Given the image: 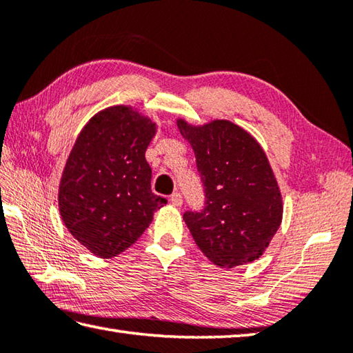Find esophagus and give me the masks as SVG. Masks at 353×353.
<instances>
[{
    "mask_svg": "<svg viewBox=\"0 0 353 353\" xmlns=\"http://www.w3.org/2000/svg\"><path fill=\"white\" fill-rule=\"evenodd\" d=\"M170 203L174 205H181L183 204V196L181 194H178V192H175V194L170 195Z\"/></svg>",
    "mask_w": 353,
    "mask_h": 353,
    "instance_id": "esophagus-1",
    "label": "esophagus"
}]
</instances>
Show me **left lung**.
I'll use <instances>...</instances> for the list:
<instances>
[{
  "label": "left lung",
  "instance_id": "obj_1",
  "mask_svg": "<svg viewBox=\"0 0 353 353\" xmlns=\"http://www.w3.org/2000/svg\"><path fill=\"white\" fill-rule=\"evenodd\" d=\"M176 124L204 185V209L183 216L199 250L223 269L258 259L283 219L281 192L263 148L228 119Z\"/></svg>",
  "mask_w": 353,
  "mask_h": 353
}]
</instances>
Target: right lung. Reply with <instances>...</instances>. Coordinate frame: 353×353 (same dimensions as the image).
<instances>
[{
	"mask_svg": "<svg viewBox=\"0 0 353 353\" xmlns=\"http://www.w3.org/2000/svg\"><path fill=\"white\" fill-rule=\"evenodd\" d=\"M157 124L130 105L90 118L63 170L58 204L65 228L99 258L130 248L165 204L150 189L145 149Z\"/></svg>",
	"mask_w": 353,
	"mask_h": 353,
	"instance_id": "1",
	"label": "right lung"
}]
</instances>
